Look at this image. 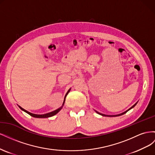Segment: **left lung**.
Wrapping results in <instances>:
<instances>
[{
    "label": "left lung",
    "mask_w": 155,
    "mask_h": 155,
    "mask_svg": "<svg viewBox=\"0 0 155 155\" xmlns=\"http://www.w3.org/2000/svg\"><path fill=\"white\" fill-rule=\"evenodd\" d=\"M136 105H137V104H135L133 107H131L130 108V109H129V110H127V111H125V112H123V113H121V114H117V115H113V116H110V115H105V114H101V113H100V112H97L96 111V112H97V114H100V115H102V116H109V117H114V116H121V115H123V114H124L125 113H126V112H127L128 110H129L130 109H132V108H133Z\"/></svg>",
    "instance_id": "8db88e82"
}]
</instances>
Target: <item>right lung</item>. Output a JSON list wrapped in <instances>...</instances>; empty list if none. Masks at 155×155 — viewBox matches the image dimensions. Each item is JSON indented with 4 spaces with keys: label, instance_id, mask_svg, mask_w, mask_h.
Wrapping results in <instances>:
<instances>
[{
    "label": "right lung",
    "instance_id": "add662e5",
    "mask_svg": "<svg viewBox=\"0 0 155 155\" xmlns=\"http://www.w3.org/2000/svg\"><path fill=\"white\" fill-rule=\"evenodd\" d=\"M69 91H70V90L68 91V92L67 93V94L65 95V97H64V102H63V105H64V101H65V97H66V96H67V95L68 94V93L69 92ZM63 106H62L61 107L59 108V109H57V110H55L52 111V112H49V113H47V114H32V113H31V112H28V111H27V110H25L24 109H22V107H21L20 106H18V107H19V108H20V109H21V110H22L23 111H25V112H26V113H28V114L29 115H30V116H33V117H34V118H49V117H51V116H53L55 115L56 114L58 113V112H59V111H60V110H61V109H62Z\"/></svg>",
    "mask_w": 155,
    "mask_h": 155
}]
</instances>
